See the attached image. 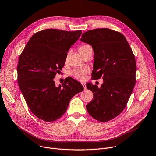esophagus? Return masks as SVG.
Instances as JSON below:
<instances>
[{
	"instance_id": "esophagus-1",
	"label": "esophagus",
	"mask_w": 156,
	"mask_h": 156,
	"mask_svg": "<svg viewBox=\"0 0 156 156\" xmlns=\"http://www.w3.org/2000/svg\"><path fill=\"white\" fill-rule=\"evenodd\" d=\"M82 86L83 87L84 90H86V89H87V87H86V85H85V84L84 83H82Z\"/></svg>"
}]
</instances>
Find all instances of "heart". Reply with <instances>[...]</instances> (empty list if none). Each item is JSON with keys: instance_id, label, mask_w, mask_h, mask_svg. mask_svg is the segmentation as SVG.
I'll return each mask as SVG.
<instances>
[{"instance_id": "1", "label": "heart", "mask_w": 156, "mask_h": 156, "mask_svg": "<svg viewBox=\"0 0 156 156\" xmlns=\"http://www.w3.org/2000/svg\"><path fill=\"white\" fill-rule=\"evenodd\" d=\"M88 47H89V45H83L80 46L79 48L80 53L83 55ZM66 59H67V57H66ZM89 69L87 67H84V68L76 67L72 69V70L69 72V74H70L71 76H73V78H74L75 79L82 81V80H83L85 78V76L89 73Z\"/></svg>"}]
</instances>
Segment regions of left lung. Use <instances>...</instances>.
I'll return each mask as SVG.
<instances>
[{
	"mask_svg": "<svg viewBox=\"0 0 156 156\" xmlns=\"http://www.w3.org/2000/svg\"><path fill=\"white\" fill-rule=\"evenodd\" d=\"M80 40L92 45L94 50L92 77L103 80L100 87L87 84L94 99L86 108L94 119L107 122L122 113L134 89L135 56L123 34L110 29L89 30L82 34Z\"/></svg>",
	"mask_w": 156,
	"mask_h": 156,
	"instance_id": "left-lung-1",
	"label": "left lung"
}]
</instances>
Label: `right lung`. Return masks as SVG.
Wrapping results in <instances>:
<instances>
[{"label":"right lung","instance_id":"right-lung-1","mask_svg":"<svg viewBox=\"0 0 156 156\" xmlns=\"http://www.w3.org/2000/svg\"><path fill=\"white\" fill-rule=\"evenodd\" d=\"M81 30L47 29L34 33L22 51L17 66V81L29 108L38 118L52 122L60 118L72 98L83 90L73 78L62 87L53 79L64 66L67 51L78 40Z\"/></svg>","mask_w":156,"mask_h":156}]
</instances>
